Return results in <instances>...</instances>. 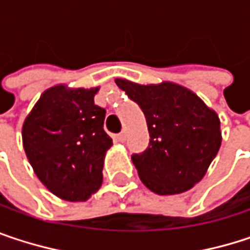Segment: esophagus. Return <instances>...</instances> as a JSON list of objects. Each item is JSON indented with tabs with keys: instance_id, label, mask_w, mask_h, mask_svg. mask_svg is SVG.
<instances>
[{
	"instance_id": "obj_1",
	"label": "esophagus",
	"mask_w": 250,
	"mask_h": 250,
	"mask_svg": "<svg viewBox=\"0 0 250 250\" xmlns=\"http://www.w3.org/2000/svg\"><path fill=\"white\" fill-rule=\"evenodd\" d=\"M125 137H127V131L125 130H123L119 136H117V139H119V142H125Z\"/></svg>"
}]
</instances>
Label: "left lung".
I'll use <instances>...</instances> for the list:
<instances>
[{"label": "left lung", "instance_id": "8db88e82", "mask_svg": "<svg viewBox=\"0 0 250 250\" xmlns=\"http://www.w3.org/2000/svg\"><path fill=\"white\" fill-rule=\"evenodd\" d=\"M116 83L146 117L149 146L131 155L142 182L159 195L191 189L203 179L222 145L216 111L174 82L139 85L117 78Z\"/></svg>", "mask_w": 250, "mask_h": 250}]
</instances>
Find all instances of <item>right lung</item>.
<instances>
[{"label":"right lung","instance_id":"add662e5","mask_svg":"<svg viewBox=\"0 0 250 250\" xmlns=\"http://www.w3.org/2000/svg\"><path fill=\"white\" fill-rule=\"evenodd\" d=\"M98 88L46 89L23 125L27 159L42 184L66 201H86L103 182L105 110L94 104Z\"/></svg>","mask_w":250,"mask_h":250}]
</instances>
